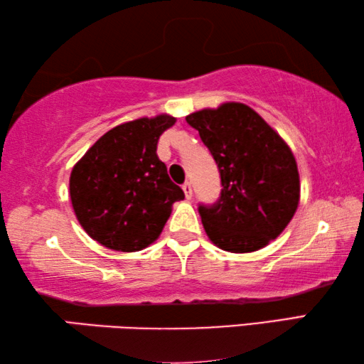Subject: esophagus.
Masks as SVG:
<instances>
[{
    "mask_svg": "<svg viewBox=\"0 0 364 364\" xmlns=\"http://www.w3.org/2000/svg\"><path fill=\"white\" fill-rule=\"evenodd\" d=\"M182 190H183V193H186L187 198H192V183L186 182V183H183V186H182Z\"/></svg>",
    "mask_w": 364,
    "mask_h": 364,
    "instance_id": "esophagus-1",
    "label": "esophagus"
}]
</instances>
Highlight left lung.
I'll use <instances>...</instances> for the list:
<instances>
[{"label": "left lung", "instance_id": "1", "mask_svg": "<svg viewBox=\"0 0 364 364\" xmlns=\"http://www.w3.org/2000/svg\"><path fill=\"white\" fill-rule=\"evenodd\" d=\"M186 121L198 130L221 172V198L198 208L208 238L230 253L269 245L300 201L290 146L258 112L237 101L195 111Z\"/></svg>", "mask_w": 364, "mask_h": 364}]
</instances>
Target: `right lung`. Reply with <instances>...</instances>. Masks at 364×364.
<instances>
[{
    "mask_svg": "<svg viewBox=\"0 0 364 364\" xmlns=\"http://www.w3.org/2000/svg\"><path fill=\"white\" fill-rule=\"evenodd\" d=\"M174 124L169 114L124 122L74 164L69 193L75 218L103 247L132 253L151 245L172 205L186 198L156 154L159 135Z\"/></svg>",
    "mask_w": 364,
    "mask_h": 364,
    "instance_id": "obj_1",
    "label": "right lung"
}]
</instances>
